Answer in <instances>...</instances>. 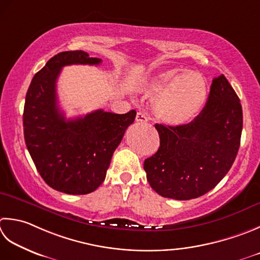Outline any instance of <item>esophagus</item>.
<instances>
[{
	"label": "esophagus",
	"instance_id": "1",
	"mask_svg": "<svg viewBox=\"0 0 260 260\" xmlns=\"http://www.w3.org/2000/svg\"><path fill=\"white\" fill-rule=\"evenodd\" d=\"M147 120H149V117H147V115L145 113H142V111L137 113L136 121H141V123H144V121H147Z\"/></svg>",
	"mask_w": 260,
	"mask_h": 260
}]
</instances>
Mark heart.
Wrapping results in <instances>:
<instances>
[{"label": "heart", "instance_id": "1", "mask_svg": "<svg viewBox=\"0 0 260 260\" xmlns=\"http://www.w3.org/2000/svg\"><path fill=\"white\" fill-rule=\"evenodd\" d=\"M145 89L157 94V114L171 123H182L191 118L204 105L207 83L200 73H184L172 70L150 80Z\"/></svg>", "mask_w": 260, "mask_h": 260}]
</instances>
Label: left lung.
<instances>
[{"mask_svg": "<svg viewBox=\"0 0 260 260\" xmlns=\"http://www.w3.org/2000/svg\"><path fill=\"white\" fill-rule=\"evenodd\" d=\"M160 147L144 161L150 186L157 194L187 201L213 189L238 154L242 107L223 74L213 79L204 108L190 123L155 124Z\"/></svg>", "mask_w": 260, "mask_h": 260, "instance_id": "obj_1", "label": "left lung"}]
</instances>
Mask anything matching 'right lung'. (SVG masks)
Listing matches in <instances>:
<instances>
[{"instance_id": "right-lung-1", "label": "right lung", "mask_w": 260, "mask_h": 260, "mask_svg": "<svg viewBox=\"0 0 260 260\" xmlns=\"http://www.w3.org/2000/svg\"><path fill=\"white\" fill-rule=\"evenodd\" d=\"M100 63L83 50L59 53L35 74L25 95V145L46 184L65 194L85 195L103 184L111 156L136 117L135 110L119 115L99 109L66 119L59 110L56 82L62 68Z\"/></svg>"}]
</instances>
